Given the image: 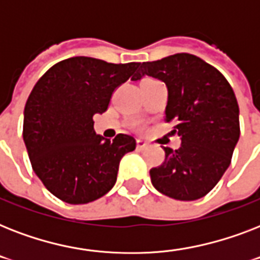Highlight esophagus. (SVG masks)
<instances>
[{
    "mask_svg": "<svg viewBox=\"0 0 260 260\" xmlns=\"http://www.w3.org/2000/svg\"><path fill=\"white\" fill-rule=\"evenodd\" d=\"M136 146H138L139 150H143V148H146L147 147V143L143 140V139H138L136 140Z\"/></svg>",
    "mask_w": 260,
    "mask_h": 260,
    "instance_id": "1",
    "label": "esophagus"
}]
</instances>
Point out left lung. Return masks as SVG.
<instances>
[{
	"label": "left lung",
	"instance_id": "left-lung-1",
	"mask_svg": "<svg viewBox=\"0 0 260 260\" xmlns=\"http://www.w3.org/2000/svg\"><path fill=\"white\" fill-rule=\"evenodd\" d=\"M144 75L166 83L165 121L174 122L181 147H163L166 158L150 170L158 191L181 201L204 197L231 165L240 136L239 105L225 77L191 54L144 62L134 81Z\"/></svg>",
	"mask_w": 260,
	"mask_h": 260
}]
</instances>
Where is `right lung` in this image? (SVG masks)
<instances>
[{"label":"right lung","mask_w":260,"mask_h":260,"mask_svg":"<svg viewBox=\"0 0 260 260\" xmlns=\"http://www.w3.org/2000/svg\"><path fill=\"white\" fill-rule=\"evenodd\" d=\"M139 66L74 56L54 64L30 91L22 138L35 174L59 200L87 204L116 183L120 160L136 140L124 134L102 138L93 116L108 109L114 89Z\"/></svg>","instance_id":"right-lung-1"}]
</instances>
